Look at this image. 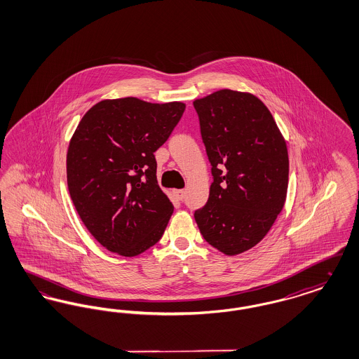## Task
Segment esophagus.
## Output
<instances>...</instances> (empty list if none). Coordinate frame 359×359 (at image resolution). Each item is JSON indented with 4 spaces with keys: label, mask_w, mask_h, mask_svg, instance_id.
Returning a JSON list of instances; mask_svg holds the SVG:
<instances>
[{
    "label": "esophagus",
    "mask_w": 359,
    "mask_h": 359,
    "mask_svg": "<svg viewBox=\"0 0 359 359\" xmlns=\"http://www.w3.org/2000/svg\"><path fill=\"white\" fill-rule=\"evenodd\" d=\"M173 195H175L176 199L183 201L184 196H186V191L184 189H173Z\"/></svg>",
    "instance_id": "34e87169"
}]
</instances>
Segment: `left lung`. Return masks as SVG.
Wrapping results in <instances>:
<instances>
[{
    "label": "left lung",
    "mask_w": 359,
    "mask_h": 359,
    "mask_svg": "<svg viewBox=\"0 0 359 359\" xmlns=\"http://www.w3.org/2000/svg\"><path fill=\"white\" fill-rule=\"evenodd\" d=\"M194 107L214 176L195 221L211 246L237 256L264 239L284 207L287 142L255 94L222 88L195 100Z\"/></svg>",
    "instance_id": "left-lung-1"
}]
</instances>
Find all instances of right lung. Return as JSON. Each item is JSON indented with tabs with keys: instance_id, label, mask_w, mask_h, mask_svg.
<instances>
[{
	"instance_id": "right-lung-1",
	"label": "right lung",
	"mask_w": 359,
	"mask_h": 359,
	"mask_svg": "<svg viewBox=\"0 0 359 359\" xmlns=\"http://www.w3.org/2000/svg\"><path fill=\"white\" fill-rule=\"evenodd\" d=\"M184 109L126 97L95 103L79 121L67 151L69 196L107 250L138 256L161 238L173 205L158 187L154 152Z\"/></svg>"
}]
</instances>
